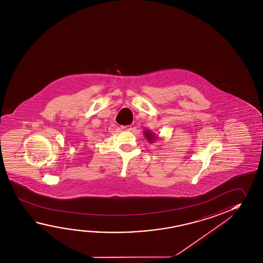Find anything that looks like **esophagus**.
Instances as JSON below:
<instances>
[{"label": "esophagus", "instance_id": "obj_1", "mask_svg": "<svg viewBox=\"0 0 263 263\" xmlns=\"http://www.w3.org/2000/svg\"><path fill=\"white\" fill-rule=\"evenodd\" d=\"M121 129L125 130V131H130L132 129V127L130 125H122Z\"/></svg>", "mask_w": 263, "mask_h": 263}]
</instances>
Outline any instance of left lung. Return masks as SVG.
Here are the masks:
<instances>
[{
  "instance_id": "8db88e82",
  "label": "left lung",
  "mask_w": 263,
  "mask_h": 263,
  "mask_svg": "<svg viewBox=\"0 0 263 263\" xmlns=\"http://www.w3.org/2000/svg\"><path fill=\"white\" fill-rule=\"evenodd\" d=\"M144 136L146 138V140L149 143H154L158 139V136H155V134L151 132L149 130H145L144 131Z\"/></svg>"
}]
</instances>
